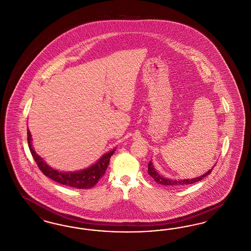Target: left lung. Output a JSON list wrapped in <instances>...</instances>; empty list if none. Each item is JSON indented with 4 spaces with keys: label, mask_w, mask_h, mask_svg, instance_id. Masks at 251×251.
Segmentation results:
<instances>
[{
    "label": "left lung",
    "mask_w": 251,
    "mask_h": 251,
    "mask_svg": "<svg viewBox=\"0 0 251 251\" xmlns=\"http://www.w3.org/2000/svg\"><path fill=\"white\" fill-rule=\"evenodd\" d=\"M149 166V174L151 175V177L156 181L158 184H161V185H164V186H184V185H190V184H193L195 182H198V181L203 179L204 177H206L208 175H210L211 172L213 170V168L211 170L208 171L207 173H205L204 175L201 176L199 177H196V178H192V179H180V180H173V179H168V178H165L163 176H160L156 170L154 168V166L152 165L151 161L149 162L148 164Z\"/></svg>",
    "instance_id": "obj_1"
}]
</instances>
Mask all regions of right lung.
Segmentation results:
<instances>
[{"label": "right lung", "instance_id": "obj_1", "mask_svg": "<svg viewBox=\"0 0 251 251\" xmlns=\"http://www.w3.org/2000/svg\"><path fill=\"white\" fill-rule=\"evenodd\" d=\"M27 135H28V144H29L30 153L36 164L38 165L39 169L42 171V173L52 180L56 181L65 186L76 188V189H90L94 187L98 183V181L100 180V177L104 175L106 168L109 164L111 156L116 151V150H113L110 152L104 154L95 164H93L92 166H90L85 170L74 172V173H71V172L62 173L51 168L45 161H43V159L36 154V152L33 151L31 147V138H30V132L29 130L27 131Z\"/></svg>", "mask_w": 251, "mask_h": 251}]
</instances>
